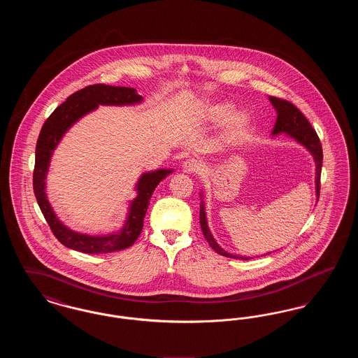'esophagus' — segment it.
I'll list each match as a JSON object with an SVG mask.
<instances>
[{
  "label": "esophagus",
  "mask_w": 358,
  "mask_h": 358,
  "mask_svg": "<svg viewBox=\"0 0 358 358\" xmlns=\"http://www.w3.org/2000/svg\"><path fill=\"white\" fill-rule=\"evenodd\" d=\"M201 162L199 159H194V158H189L184 165H182V169L185 173H197L199 171H201Z\"/></svg>",
  "instance_id": "34e87169"
}]
</instances>
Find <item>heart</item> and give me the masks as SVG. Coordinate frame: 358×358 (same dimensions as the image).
I'll list each match as a JSON object with an SVG mask.
<instances>
[{
	"mask_svg": "<svg viewBox=\"0 0 358 358\" xmlns=\"http://www.w3.org/2000/svg\"><path fill=\"white\" fill-rule=\"evenodd\" d=\"M209 120L213 122H222L227 120L234 113V106L231 103H213L209 104L206 108ZM230 119V118H229ZM251 130V118L245 113H238L232 115L229 120L225 123V130H224V138L227 142L236 143L243 141L244 138L250 134Z\"/></svg>",
	"mask_w": 358,
	"mask_h": 358,
	"instance_id": "heart-1",
	"label": "heart"
}]
</instances>
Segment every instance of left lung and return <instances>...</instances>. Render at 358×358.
<instances>
[{
  "label": "left lung",
  "instance_id": "8db88e82",
  "mask_svg": "<svg viewBox=\"0 0 358 358\" xmlns=\"http://www.w3.org/2000/svg\"><path fill=\"white\" fill-rule=\"evenodd\" d=\"M270 101L273 104V107L278 111V118L276 123L273 126V134H279V133H287L289 136H292L294 139H296L299 143H302L303 146H306L308 152L313 154L314 159H315V165H317V177H315V185H317V196L320 199V190H321V171H322V145L320 141V136H317L315 130L313 129V126L310 124V122L306 120V117L292 104V103L282 99V98H276V96H270ZM200 225H201V231L204 234L206 241L209 243V245L222 256L227 257H238V256L229 255L228 252H225L222 248L219 247V244L215 241L213 236L210 235V231L208 228L206 224V217H205L204 205L200 206ZM243 260H247V257H238Z\"/></svg>",
  "mask_w": 358,
  "mask_h": 358
}]
</instances>
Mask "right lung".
<instances>
[{
    "label": "right lung",
    "mask_w": 358,
    "mask_h": 358,
    "mask_svg": "<svg viewBox=\"0 0 358 358\" xmlns=\"http://www.w3.org/2000/svg\"><path fill=\"white\" fill-rule=\"evenodd\" d=\"M142 101V96L136 94L134 88L114 87L107 85H87L85 88L69 95L67 101L62 103L51 115L44 122L36 145V159L34 169V192L45 220L51 228L52 234L63 245L71 250L85 254H107L124 250L134 244L143 228V217L146 215L149 200L155 187L171 174V171H150L145 173L136 187L138 196L133 201L130 213L124 228L114 235L108 236H87L69 231L59 222L48 204L45 197V177L50 165L52 152L59 143L60 138L80 117L91 110L96 108L98 104H131Z\"/></svg>",
    "instance_id": "1"
}]
</instances>
